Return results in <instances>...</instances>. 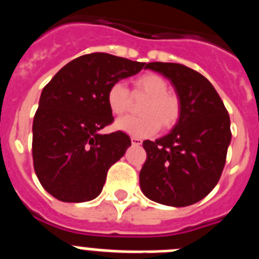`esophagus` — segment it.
Returning a JSON list of instances; mask_svg holds the SVG:
<instances>
[{
    "mask_svg": "<svg viewBox=\"0 0 259 259\" xmlns=\"http://www.w3.org/2000/svg\"><path fill=\"white\" fill-rule=\"evenodd\" d=\"M131 143L134 144V145H141L143 144V140L141 139H139V137H131Z\"/></svg>",
    "mask_w": 259,
    "mask_h": 259,
    "instance_id": "1",
    "label": "esophagus"
}]
</instances>
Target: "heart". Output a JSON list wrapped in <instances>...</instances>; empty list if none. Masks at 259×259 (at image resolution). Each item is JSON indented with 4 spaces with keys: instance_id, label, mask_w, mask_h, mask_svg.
Wrapping results in <instances>:
<instances>
[{
    "instance_id": "heart-1",
    "label": "heart",
    "mask_w": 259,
    "mask_h": 259,
    "mask_svg": "<svg viewBox=\"0 0 259 259\" xmlns=\"http://www.w3.org/2000/svg\"><path fill=\"white\" fill-rule=\"evenodd\" d=\"M132 95L145 96L140 106V116L119 119L115 127L135 137L153 136L159 128L171 130L182 115V101L179 96L168 91L166 79L157 74H143L134 79ZM106 102L111 113L120 116L131 106V95L123 83L111 84L107 89Z\"/></svg>"
}]
</instances>
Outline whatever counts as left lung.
<instances>
[{
	"instance_id": "1",
	"label": "left lung",
	"mask_w": 259,
	"mask_h": 259,
	"mask_svg": "<svg viewBox=\"0 0 259 259\" xmlns=\"http://www.w3.org/2000/svg\"><path fill=\"white\" fill-rule=\"evenodd\" d=\"M146 68L170 80L182 101V115L170 134L143 143L146 161L140 188L162 205L189 206L206 197L221 179L232 137L230 115L211 83L197 71L163 62Z\"/></svg>"
}]
</instances>
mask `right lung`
Wrapping results in <instances>:
<instances>
[{
    "mask_svg": "<svg viewBox=\"0 0 259 259\" xmlns=\"http://www.w3.org/2000/svg\"><path fill=\"white\" fill-rule=\"evenodd\" d=\"M143 68V62L92 53L68 62L44 87L32 125V157L53 197L85 202L101 193L109 168L131 146L124 132L100 134L114 120L107 89Z\"/></svg>",
    "mask_w": 259,
    "mask_h": 259,
    "instance_id": "right-lung-1",
    "label": "right lung"
}]
</instances>
